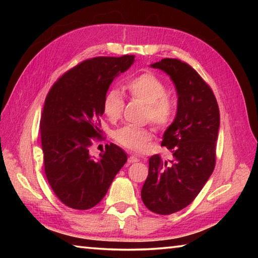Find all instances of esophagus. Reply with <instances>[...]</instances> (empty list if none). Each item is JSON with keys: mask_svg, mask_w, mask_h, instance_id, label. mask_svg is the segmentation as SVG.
Returning a JSON list of instances; mask_svg holds the SVG:
<instances>
[{"mask_svg": "<svg viewBox=\"0 0 258 258\" xmlns=\"http://www.w3.org/2000/svg\"><path fill=\"white\" fill-rule=\"evenodd\" d=\"M140 159L138 158L137 156H130V158H128V163L130 164H133V163H137V161H139Z\"/></svg>", "mask_w": 258, "mask_h": 258, "instance_id": "1", "label": "esophagus"}]
</instances>
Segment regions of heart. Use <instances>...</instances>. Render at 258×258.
<instances>
[{
	"mask_svg": "<svg viewBox=\"0 0 258 258\" xmlns=\"http://www.w3.org/2000/svg\"><path fill=\"white\" fill-rule=\"evenodd\" d=\"M131 97L146 103L145 118L151 120L160 130L167 128L176 115V106L167 95V86L154 73H143L126 83ZM125 101L119 90L111 89L104 94L102 109L109 120L116 121L123 115ZM152 137L151 130L125 125L113 133V139L121 147L141 151Z\"/></svg>",
	"mask_w": 258,
	"mask_h": 258,
	"instance_id": "heart-1",
	"label": "heart"
}]
</instances>
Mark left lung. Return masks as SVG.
Listing matches in <instances>:
<instances>
[{"label": "left lung", "instance_id": "obj_1", "mask_svg": "<svg viewBox=\"0 0 258 258\" xmlns=\"http://www.w3.org/2000/svg\"><path fill=\"white\" fill-rule=\"evenodd\" d=\"M151 67L171 76L177 112L161 142L173 159L150 157L141 197L149 211L169 215L194 202L215 168L220 109L211 86L184 61L165 58Z\"/></svg>", "mask_w": 258, "mask_h": 258}]
</instances>
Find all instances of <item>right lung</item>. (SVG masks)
<instances>
[{
  "mask_svg": "<svg viewBox=\"0 0 258 258\" xmlns=\"http://www.w3.org/2000/svg\"><path fill=\"white\" fill-rule=\"evenodd\" d=\"M135 55L97 56L59 77L47 93L41 117V143L47 182L61 203L73 209L94 207L106 196L127 160L118 146L106 145L100 159L90 156L93 139L102 137L104 94Z\"/></svg>",
  "mask_w": 258,
  "mask_h": 258,
  "instance_id": "1",
  "label": "right lung"
}]
</instances>
